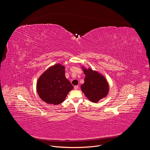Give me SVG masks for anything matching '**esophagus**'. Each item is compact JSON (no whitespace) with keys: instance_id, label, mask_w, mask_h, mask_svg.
Here are the masks:
<instances>
[{"instance_id":"obj_1","label":"esophagus","mask_w":150,"mask_h":150,"mask_svg":"<svg viewBox=\"0 0 150 150\" xmlns=\"http://www.w3.org/2000/svg\"><path fill=\"white\" fill-rule=\"evenodd\" d=\"M74 89H79V86H74Z\"/></svg>"}]
</instances>
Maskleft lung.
Listing matches in <instances>:
<instances>
[{"label":"left lung","instance_id":"obj_1","mask_svg":"<svg viewBox=\"0 0 150 150\" xmlns=\"http://www.w3.org/2000/svg\"><path fill=\"white\" fill-rule=\"evenodd\" d=\"M83 71L86 78L81 89L91 101L97 102L107 96L109 89L107 81L100 73L91 69H83Z\"/></svg>","mask_w":150,"mask_h":150}]
</instances>
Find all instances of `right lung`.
Returning a JSON list of instances; mask_svg holds the SVG:
<instances>
[{"label": "right lung", "instance_id": "add662e5", "mask_svg": "<svg viewBox=\"0 0 150 150\" xmlns=\"http://www.w3.org/2000/svg\"><path fill=\"white\" fill-rule=\"evenodd\" d=\"M64 71V67L58 64L50 67L38 79L37 92L43 101L54 105L64 101L67 94L73 89L65 77Z\"/></svg>", "mask_w": 150, "mask_h": 150}]
</instances>
